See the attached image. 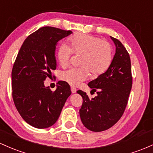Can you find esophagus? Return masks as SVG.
Wrapping results in <instances>:
<instances>
[{
  "label": "esophagus",
  "mask_w": 153,
  "mask_h": 153,
  "mask_svg": "<svg viewBox=\"0 0 153 153\" xmlns=\"http://www.w3.org/2000/svg\"><path fill=\"white\" fill-rule=\"evenodd\" d=\"M76 88H75V87H71V91H72V93L73 94H74V93H75V92H76Z\"/></svg>",
  "instance_id": "1"
}]
</instances>
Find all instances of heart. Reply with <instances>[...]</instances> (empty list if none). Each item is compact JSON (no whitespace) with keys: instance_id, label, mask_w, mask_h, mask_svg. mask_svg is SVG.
<instances>
[{"instance_id":"heart-1","label":"heart","mask_w":153,"mask_h":153,"mask_svg":"<svg viewBox=\"0 0 153 153\" xmlns=\"http://www.w3.org/2000/svg\"><path fill=\"white\" fill-rule=\"evenodd\" d=\"M70 47L62 44L57 51V59L62 68L69 65L73 53L81 55L80 68H71L63 71L60 78L73 86H77L88 78L102 75L109 68L112 61V48L109 42L97 37L78 33L69 39Z\"/></svg>"}]
</instances>
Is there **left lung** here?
Here are the masks:
<instances>
[{"mask_svg": "<svg viewBox=\"0 0 153 153\" xmlns=\"http://www.w3.org/2000/svg\"><path fill=\"white\" fill-rule=\"evenodd\" d=\"M115 43V53L107 71L88 85L97 96L89 99L85 92L78 90L83 98L80 117L85 128L100 132L111 128L120 120L128 103L132 87L129 54L121 42L110 37Z\"/></svg>", "mask_w": 153, "mask_h": 153, "instance_id": "8db88e82", "label": "left lung"}]
</instances>
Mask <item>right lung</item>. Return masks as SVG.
<instances>
[{
  "label": "right lung",
  "instance_id": "add662e5",
  "mask_svg": "<svg viewBox=\"0 0 153 153\" xmlns=\"http://www.w3.org/2000/svg\"><path fill=\"white\" fill-rule=\"evenodd\" d=\"M73 33L43 27L30 35L20 48L11 72L12 97L16 110L25 122L46 128L56 122L67 99L70 85L60 80L55 91L45 87L47 77L56 70L57 42Z\"/></svg>",
  "mask_w": 153,
  "mask_h": 153
}]
</instances>
